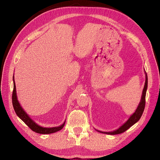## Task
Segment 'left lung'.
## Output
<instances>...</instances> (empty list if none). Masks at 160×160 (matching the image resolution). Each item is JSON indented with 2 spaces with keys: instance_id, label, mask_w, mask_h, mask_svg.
<instances>
[{
  "instance_id": "obj_1",
  "label": "left lung",
  "mask_w": 160,
  "mask_h": 160,
  "mask_svg": "<svg viewBox=\"0 0 160 160\" xmlns=\"http://www.w3.org/2000/svg\"><path fill=\"white\" fill-rule=\"evenodd\" d=\"M147 87H148V77H147V74L146 73V80H145V84L143 89V91H142V98H141V100L139 104L138 107L137 108L136 111H135V113L132 114L131 116L129 118L128 120L125 122V123L121 126V127L119 128L118 129L113 131H111V132H102L100 131V132H102V133H106L108 135H117V134H120L124 132L132 127L134 124L136 123V122L140 120L142 113H143L144 110V107H145V103H146V93H147Z\"/></svg>"
}]
</instances>
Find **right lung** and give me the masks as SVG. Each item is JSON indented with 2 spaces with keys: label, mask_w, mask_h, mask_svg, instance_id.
Returning <instances> with one entry per match:
<instances>
[{
  "label": "right lung",
  "mask_w": 160,
  "mask_h": 160,
  "mask_svg": "<svg viewBox=\"0 0 160 160\" xmlns=\"http://www.w3.org/2000/svg\"><path fill=\"white\" fill-rule=\"evenodd\" d=\"M13 90L12 93V104L13 108H14V111L16 112V115L21 119V120L25 122V123L28 126V127L32 129L33 131H34L37 133L40 134H49V133H53V132H56L61 130L64 126L65 124V122L64 123L59 126L58 127H52V128H44L40 127V126L37 124L35 122H33L31 118L29 117V115L25 113V111L22 109V107L20 106L18 99H17V96H16V84H15V81H14V78H13Z\"/></svg>",
  "instance_id": "obj_1"
}]
</instances>
